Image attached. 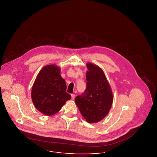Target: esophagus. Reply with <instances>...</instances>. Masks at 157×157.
<instances>
[{
	"label": "esophagus",
	"instance_id": "esophagus-1",
	"mask_svg": "<svg viewBox=\"0 0 157 157\" xmlns=\"http://www.w3.org/2000/svg\"><path fill=\"white\" fill-rule=\"evenodd\" d=\"M75 98V94H71V99L73 100Z\"/></svg>",
	"mask_w": 157,
	"mask_h": 157
}]
</instances>
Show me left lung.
<instances>
[{
    "label": "left lung",
    "instance_id": "obj_1",
    "mask_svg": "<svg viewBox=\"0 0 157 157\" xmlns=\"http://www.w3.org/2000/svg\"><path fill=\"white\" fill-rule=\"evenodd\" d=\"M86 88L75 102L82 117L89 123H96L108 114L113 102V95L102 70L99 66L87 63Z\"/></svg>",
    "mask_w": 157,
    "mask_h": 157
}]
</instances>
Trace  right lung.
Here are the masks:
<instances>
[{
    "label": "right lung",
    "mask_w": 157,
    "mask_h": 157,
    "mask_svg": "<svg viewBox=\"0 0 157 157\" xmlns=\"http://www.w3.org/2000/svg\"><path fill=\"white\" fill-rule=\"evenodd\" d=\"M65 81L60 75V68L47 65L38 73L33 85L32 99L35 107L46 116H52L61 109L71 96L67 93Z\"/></svg>",
    "instance_id": "obj_1"
}]
</instances>
